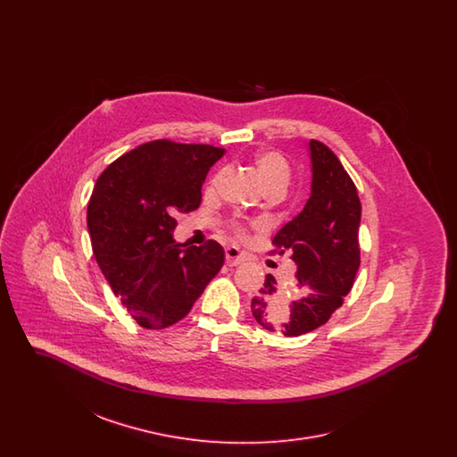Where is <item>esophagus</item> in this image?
I'll return each instance as SVG.
<instances>
[{"label": "esophagus", "instance_id": "34e87169", "mask_svg": "<svg viewBox=\"0 0 457 457\" xmlns=\"http://www.w3.org/2000/svg\"><path fill=\"white\" fill-rule=\"evenodd\" d=\"M243 262H245V255L239 252V248H237V246H228L226 248V263L229 267H235V265H239Z\"/></svg>", "mask_w": 457, "mask_h": 457}]
</instances>
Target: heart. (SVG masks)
<instances>
[{
	"label": "heart",
	"instance_id": "b5f03b06",
	"mask_svg": "<svg viewBox=\"0 0 457 457\" xmlns=\"http://www.w3.org/2000/svg\"><path fill=\"white\" fill-rule=\"evenodd\" d=\"M253 170L257 173V178L261 181L263 190H281L287 187L289 178H291V170L289 164L286 161L283 154L276 153V151H262L257 154L252 161ZM220 174H216L211 179V188H214L218 185Z\"/></svg>",
	"mask_w": 457,
	"mask_h": 457
}]
</instances>
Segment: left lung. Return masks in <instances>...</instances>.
I'll list each match as a JSON object with an SVG mask.
<instances>
[{
  "label": "left lung",
  "mask_w": 457,
  "mask_h": 457,
  "mask_svg": "<svg viewBox=\"0 0 457 457\" xmlns=\"http://www.w3.org/2000/svg\"><path fill=\"white\" fill-rule=\"evenodd\" d=\"M312 168L310 196L303 211L279 229L272 243L291 252L296 263L295 283L302 296L284 304L278 283L267 276L252 300L255 320L267 330L279 328L295 337L324 326L343 304L360 269L358 231L361 204L343 164L324 144H306Z\"/></svg>",
  "instance_id": "8db88e82"
}]
</instances>
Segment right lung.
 Listing matches in <instances>:
<instances>
[{"instance_id":"obj_1","label":"right lung","mask_w":457,"mask_h":457,"mask_svg":"<svg viewBox=\"0 0 457 457\" xmlns=\"http://www.w3.org/2000/svg\"><path fill=\"white\" fill-rule=\"evenodd\" d=\"M226 154L212 145L157 140L114 161L88 202L97 265L138 326L166 328L188 315L222 263L218 241L176 243V214L195 211L209 170Z\"/></svg>"}]
</instances>
